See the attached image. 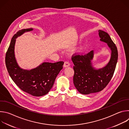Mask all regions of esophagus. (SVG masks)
<instances>
[{"label": "esophagus", "instance_id": "34e87169", "mask_svg": "<svg viewBox=\"0 0 129 129\" xmlns=\"http://www.w3.org/2000/svg\"><path fill=\"white\" fill-rule=\"evenodd\" d=\"M70 66V63H69V62H67V61H65L64 62V64L63 65V66L64 67H68Z\"/></svg>", "mask_w": 129, "mask_h": 129}]
</instances>
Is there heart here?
Here are the masks:
<instances>
[{
    "label": "heart",
    "instance_id": "obj_1",
    "mask_svg": "<svg viewBox=\"0 0 129 129\" xmlns=\"http://www.w3.org/2000/svg\"><path fill=\"white\" fill-rule=\"evenodd\" d=\"M81 51H82V48H78L77 50V52H81Z\"/></svg>",
    "mask_w": 129,
    "mask_h": 129
}]
</instances>
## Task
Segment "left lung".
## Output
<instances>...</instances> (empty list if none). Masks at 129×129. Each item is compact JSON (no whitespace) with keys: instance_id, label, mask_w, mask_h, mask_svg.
Returning <instances> with one entry per match:
<instances>
[{"instance_id":"8db88e82","label":"left lung","mask_w":129,"mask_h":129,"mask_svg":"<svg viewBox=\"0 0 129 129\" xmlns=\"http://www.w3.org/2000/svg\"><path fill=\"white\" fill-rule=\"evenodd\" d=\"M100 40L107 43L111 50V57L104 67L96 69L91 61L94 57V51L91 50L84 55H73L71 60L74 64L73 84L81 94H89L103 90L111 80L118 60V51L116 45L109 34L99 30Z\"/></svg>"}]
</instances>
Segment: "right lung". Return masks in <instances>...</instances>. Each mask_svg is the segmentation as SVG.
<instances>
[{
    "instance_id": "1",
    "label": "right lung",
    "mask_w": 129,
    "mask_h": 129,
    "mask_svg": "<svg viewBox=\"0 0 129 129\" xmlns=\"http://www.w3.org/2000/svg\"><path fill=\"white\" fill-rule=\"evenodd\" d=\"M33 28L22 29L14 35L6 55V65L12 80L25 92L35 96H41L48 93L54 81L63 68L64 62H43L35 68L26 70L18 65L15 57L16 39Z\"/></svg>"
}]
</instances>
